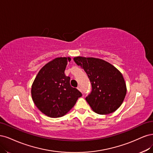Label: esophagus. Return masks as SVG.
<instances>
[{
	"instance_id": "34e87169",
	"label": "esophagus",
	"mask_w": 153,
	"mask_h": 153,
	"mask_svg": "<svg viewBox=\"0 0 153 153\" xmlns=\"http://www.w3.org/2000/svg\"><path fill=\"white\" fill-rule=\"evenodd\" d=\"M77 90H78L79 91H80L81 92L82 91H81V86H79L77 87Z\"/></svg>"
}]
</instances>
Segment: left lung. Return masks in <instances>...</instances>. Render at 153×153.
Masks as SVG:
<instances>
[{
  "label": "left lung",
  "instance_id": "obj_1",
  "mask_svg": "<svg viewBox=\"0 0 153 153\" xmlns=\"http://www.w3.org/2000/svg\"><path fill=\"white\" fill-rule=\"evenodd\" d=\"M74 60L85 70L91 82L92 91L86 100L92 110L99 114L116 111L126 94V83L120 71L100 58L77 56Z\"/></svg>",
  "mask_w": 153,
  "mask_h": 153
}]
</instances>
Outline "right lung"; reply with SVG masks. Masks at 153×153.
<instances>
[{
    "mask_svg": "<svg viewBox=\"0 0 153 153\" xmlns=\"http://www.w3.org/2000/svg\"><path fill=\"white\" fill-rule=\"evenodd\" d=\"M70 57H58L46 63L38 72L32 86L33 103L39 110L51 117L65 115L74 106L81 93L70 85L65 75Z\"/></svg>",
    "mask_w": 153,
    "mask_h": 153,
    "instance_id": "add662e5",
    "label": "right lung"
}]
</instances>
